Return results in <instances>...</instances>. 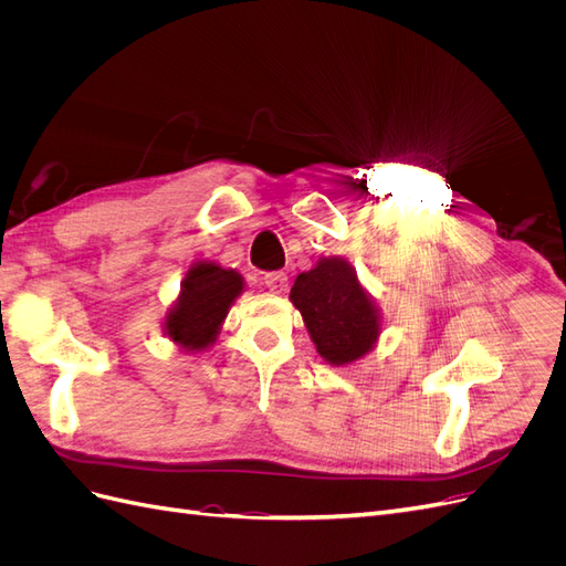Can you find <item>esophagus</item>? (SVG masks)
I'll use <instances>...</instances> for the list:
<instances>
[{
    "mask_svg": "<svg viewBox=\"0 0 566 566\" xmlns=\"http://www.w3.org/2000/svg\"><path fill=\"white\" fill-rule=\"evenodd\" d=\"M264 285L271 290L273 295H283L287 290V276L283 271H271L264 276Z\"/></svg>",
    "mask_w": 566,
    "mask_h": 566,
    "instance_id": "obj_1",
    "label": "esophagus"
}]
</instances>
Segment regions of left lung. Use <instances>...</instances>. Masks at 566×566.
I'll use <instances>...</instances> for the list:
<instances>
[{
  "label": "left lung",
  "mask_w": 566,
  "mask_h": 566,
  "mask_svg": "<svg viewBox=\"0 0 566 566\" xmlns=\"http://www.w3.org/2000/svg\"><path fill=\"white\" fill-rule=\"evenodd\" d=\"M290 300L325 364L349 366L373 352L380 337L378 304L345 256H321L312 271L295 279Z\"/></svg>",
  "instance_id": "left-lung-1"
}]
</instances>
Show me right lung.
<instances>
[{"instance_id": "right-lung-1", "label": "right lung", "mask_w": 566, "mask_h": 566, "mask_svg": "<svg viewBox=\"0 0 566 566\" xmlns=\"http://www.w3.org/2000/svg\"><path fill=\"white\" fill-rule=\"evenodd\" d=\"M243 276L214 262H196L181 281L177 302L165 314V335L184 352L214 345L231 304L243 293Z\"/></svg>"}]
</instances>
